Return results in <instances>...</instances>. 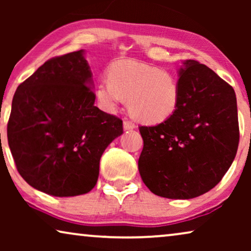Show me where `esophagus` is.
<instances>
[{
	"instance_id": "esophagus-1",
	"label": "esophagus",
	"mask_w": 251,
	"mask_h": 251,
	"mask_svg": "<svg viewBox=\"0 0 251 251\" xmlns=\"http://www.w3.org/2000/svg\"><path fill=\"white\" fill-rule=\"evenodd\" d=\"M123 128H125V130H131L136 128V125L132 121H130V120L126 119L125 121H123Z\"/></svg>"
}]
</instances>
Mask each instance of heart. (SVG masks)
<instances>
[{
    "mask_svg": "<svg viewBox=\"0 0 251 251\" xmlns=\"http://www.w3.org/2000/svg\"><path fill=\"white\" fill-rule=\"evenodd\" d=\"M102 109L114 112L128 99L133 118L160 123L174 114L179 102V84L169 72L136 60H120L109 67L108 80L96 85Z\"/></svg>",
    "mask_w": 251,
    "mask_h": 251,
    "instance_id": "heart-1",
    "label": "heart"
}]
</instances>
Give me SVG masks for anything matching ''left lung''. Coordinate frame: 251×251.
Instances as JSON below:
<instances>
[{
    "instance_id": "left-lung-1",
    "label": "left lung",
    "mask_w": 251,
    "mask_h": 251,
    "mask_svg": "<svg viewBox=\"0 0 251 251\" xmlns=\"http://www.w3.org/2000/svg\"><path fill=\"white\" fill-rule=\"evenodd\" d=\"M178 84L174 114L157 126H139L138 169L155 195L193 199L214 188L234 160L238 107L231 85L199 61H184Z\"/></svg>"
}]
</instances>
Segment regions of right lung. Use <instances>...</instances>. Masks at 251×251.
<instances>
[{
	"label": "right lung",
	"instance_id": "add662e5",
	"mask_svg": "<svg viewBox=\"0 0 251 251\" xmlns=\"http://www.w3.org/2000/svg\"><path fill=\"white\" fill-rule=\"evenodd\" d=\"M83 53L46 61L12 99L8 142L17 170L30 186L53 197L90 192L102 153L123 132L121 119L95 106Z\"/></svg>",
	"mask_w": 251,
	"mask_h": 251
}]
</instances>
